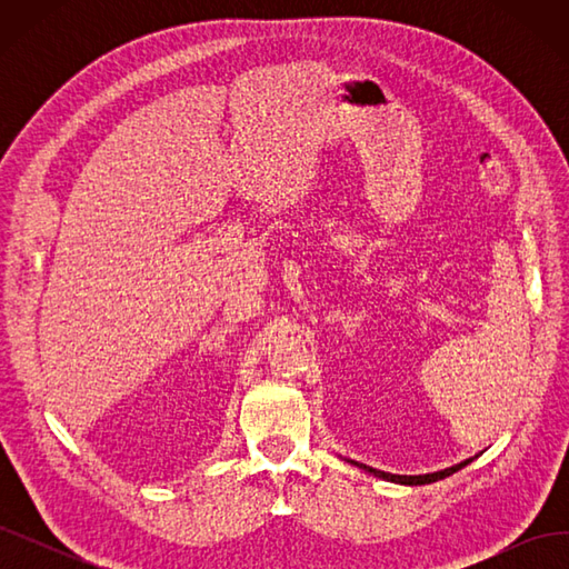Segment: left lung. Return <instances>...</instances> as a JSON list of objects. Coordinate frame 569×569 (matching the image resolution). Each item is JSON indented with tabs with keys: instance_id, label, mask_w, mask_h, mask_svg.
<instances>
[{
	"instance_id": "8db88e82",
	"label": "left lung",
	"mask_w": 569,
	"mask_h": 569,
	"mask_svg": "<svg viewBox=\"0 0 569 569\" xmlns=\"http://www.w3.org/2000/svg\"><path fill=\"white\" fill-rule=\"evenodd\" d=\"M351 462H353V460H351ZM468 462H470V460H465V462H460V465H456V468H449V470L432 472V475H416V477L380 472V470H372V468H368V465H363V462H353V465H358V468H363V470L372 472L375 477H382V479H389V481H399V485H432V481H439V479H443V477H449V475L458 472V470H460V468H465V465H468Z\"/></svg>"
}]
</instances>
